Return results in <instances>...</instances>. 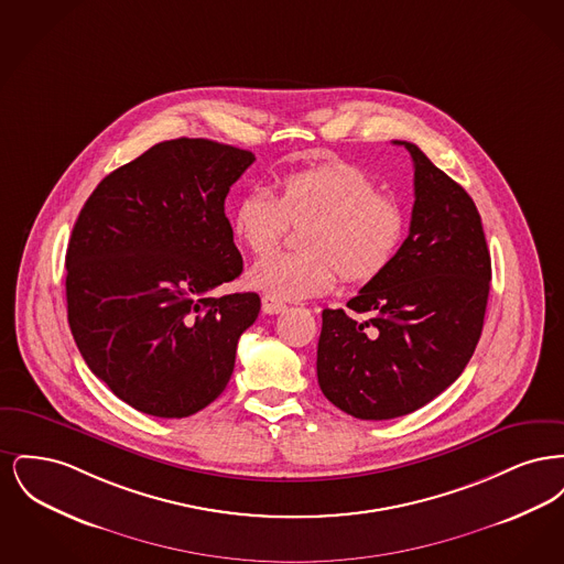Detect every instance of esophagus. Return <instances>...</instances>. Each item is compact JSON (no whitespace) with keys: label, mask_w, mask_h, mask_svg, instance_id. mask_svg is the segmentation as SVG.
<instances>
[{"label":"esophagus","mask_w":564,"mask_h":564,"mask_svg":"<svg viewBox=\"0 0 564 564\" xmlns=\"http://www.w3.org/2000/svg\"><path fill=\"white\" fill-rule=\"evenodd\" d=\"M288 308V304H283L281 300H276V297H272V295H264L262 297V311L267 313V315H279V313H283Z\"/></svg>","instance_id":"esophagus-1"}]
</instances>
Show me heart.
Listing matches in <instances>:
<instances>
[{
	"label": "heart",
	"mask_w": 564,
	"mask_h": 564,
	"mask_svg": "<svg viewBox=\"0 0 564 564\" xmlns=\"http://www.w3.org/2000/svg\"><path fill=\"white\" fill-rule=\"evenodd\" d=\"M290 224L306 226L304 251H272L249 272L251 288L276 300H302L327 292L340 272L364 283L395 258L403 232L402 205L376 188L361 169L334 162L285 173L269 188H251L237 200L232 228L251 253H267L288 235Z\"/></svg>",
	"instance_id": "heart-1"
}]
</instances>
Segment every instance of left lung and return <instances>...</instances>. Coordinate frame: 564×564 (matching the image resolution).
<instances>
[{"label": "left lung", "mask_w": 564, "mask_h": 564, "mask_svg": "<svg viewBox=\"0 0 564 564\" xmlns=\"http://www.w3.org/2000/svg\"><path fill=\"white\" fill-rule=\"evenodd\" d=\"M414 207L391 264L347 302L323 311V395L361 421L410 414L448 389L482 334L490 253L471 196L408 141Z\"/></svg>", "instance_id": "obj_1"}]
</instances>
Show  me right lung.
<instances>
[{
    "instance_id": "1",
    "label": "right lung",
    "mask_w": 564,
    "mask_h": 564,
    "mask_svg": "<svg viewBox=\"0 0 564 564\" xmlns=\"http://www.w3.org/2000/svg\"><path fill=\"white\" fill-rule=\"evenodd\" d=\"M256 156L171 139L116 169L84 203L67 245L65 294L90 372L134 410L196 414L226 389L260 295L214 297L241 274L224 214Z\"/></svg>"
}]
</instances>
